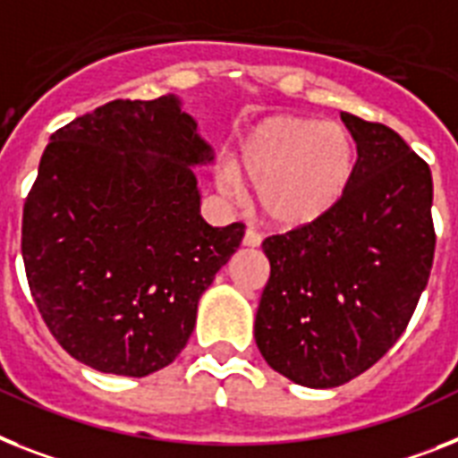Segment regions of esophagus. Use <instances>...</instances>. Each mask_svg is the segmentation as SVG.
Wrapping results in <instances>:
<instances>
[{
  "label": "esophagus",
  "mask_w": 458,
  "mask_h": 458,
  "mask_svg": "<svg viewBox=\"0 0 458 458\" xmlns=\"http://www.w3.org/2000/svg\"><path fill=\"white\" fill-rule=\"evenodd\" d=\"M262 243V236L255 232V229H248V232L243 233V245L245 248H257V245Z\"/></svg>",
  "instance_id": "obj_1"
}]
</instances>
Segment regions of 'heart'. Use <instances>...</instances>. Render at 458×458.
Here are the masks:
<instances>
[{
  "label": "heart",
  "instance_id": "heart-1",
  "mask_svg": "<svg viewBox=\"0 0 458 458\" xmlns=\"http://www.w3.org/2000/svg\"><path fill=\"white\" fill-rule=\"evenodd\" d=\"M236 175L257 189L262 217L278 229H304L335 213L356 180L358 147L349 128L311 116L264 119L241 142ZM220 187L236 189L222 173Z\"/></svg>",
  "mask_w": 458,
  "mask_h": 458
}]
</instances>
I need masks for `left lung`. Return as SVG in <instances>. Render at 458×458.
I'll use <instances>...</instances> for the list:
<instances>
[{
	"instance_id": "1",
	"label": "left lung",
	"mask_w": 458,
	"mask_h": 458,
	"mask_svg": "<svg viewBox=\"0 0 458 458\" xmlns=\"http://www.w3.org/2000/svg\"><path fill=\"white\" fill-rule=\"evenodd\" d=\"M342 121L358 145L342 206L262 243L271 274L257 309V349L309 388L342 386L398 342L436 252L428 164L384 123L346 112Z\"/></svg>"
}]
</instances>
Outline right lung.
Instances as JSON below:
<instances>
[{
    "label": "right lung",
    "instance_id": "add662e5",
    "mask_svg": "<svg viewBox=\"0 0 458 458\" xmlns=\"http://www.w3.org/2000/svg\"><path fill=\"white\" fill-rule=\"evenodd\" d=\"M173 96L112 100L51 135L22 208V262L55 342L89 368L175 360L201 294L243 241L210 226L191 165L210 161Z\"/></svg>",
    "mask_w": 458,
    "mask_h": 458
}]
</instances>
